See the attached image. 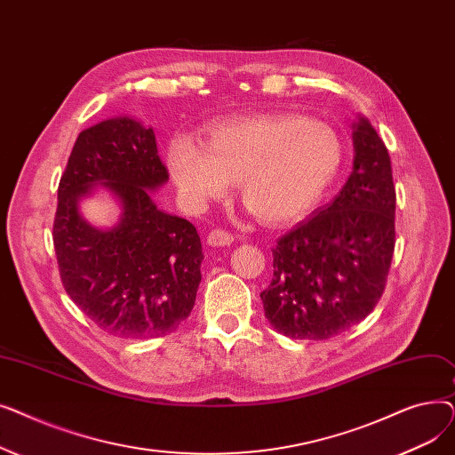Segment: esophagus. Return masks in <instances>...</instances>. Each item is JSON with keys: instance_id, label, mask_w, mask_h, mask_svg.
Instances as JSON below:
<instances>
[{"instance_id": "1", "label": "esophagus", "mask_w": 455, "mask_h": 455, "mask_svg": "<svg viewBox=\"0 0 455 455\" xmlns=\"http://www.w3.org/2000/svg\"><path fill=\"white\" fill-rule=\"evenodd\" d=\"M232 242H234V235L221 228H213L206 237V243L210 247H228L232 245Z\"/></svg>"}]
</instances>
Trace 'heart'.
<instances>
[{"mask_svg":"<svg viewBox=\"0 0 455 455\" xmlns=\"http://www.w3.org/2000/svg\"><path fill=\"white\" fill-rule=\"evenodd\" d=\"M343 162L339 134L319 119L259 114L208 129L206 143L180 134L165 148V167L180 204L199 213L235 182L249 210L269 225L315 210Z\"/></svg>","mask_w":455,"mask_h":455,"instance_id":"obj_1","label":"heart"}]
</instances>
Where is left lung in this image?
Here are the masks:
<instances>
[{"label": "left lung", "mask_w": 455, "mask_h": 455, "mask_svg": "<svg viewBox=\"0 0 455 455\" xmlns=\"http://www.w3.org/2000/svg\"><path fill=\"white\" fill-rule=\"evenodd\" d=\"M352 173L331 203L282 235L266 317L291 339L324 341L363 321L386 288L395 251L391 158L369 119L352 125Z\"/></svg>", "instance_id": "left-lung-1"}]
</instances>
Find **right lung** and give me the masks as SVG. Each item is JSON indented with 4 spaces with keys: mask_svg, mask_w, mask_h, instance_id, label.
Segmentation results:
<instances>
[{
    "mask_svg": "<svg viewBox=\"0 0 455 455\" xmlns=\"http://www.w3.org/2000/svg\"><path fill=\"white\" fill-rule=\"evenodd\" d=\"M167 179L153 129L119 116L79 134L59 184L53 242L64 290L117 338L170 333L196 304L201 237L189 221L156 206L151 191ZM98 185L120 210L108 229L80 213V201Z\"/></svg>",
    "mask_w": 455,
    "mask_h": 455,
    "instance_id": "1",
    "label": "right lung"
}]
</instances>
